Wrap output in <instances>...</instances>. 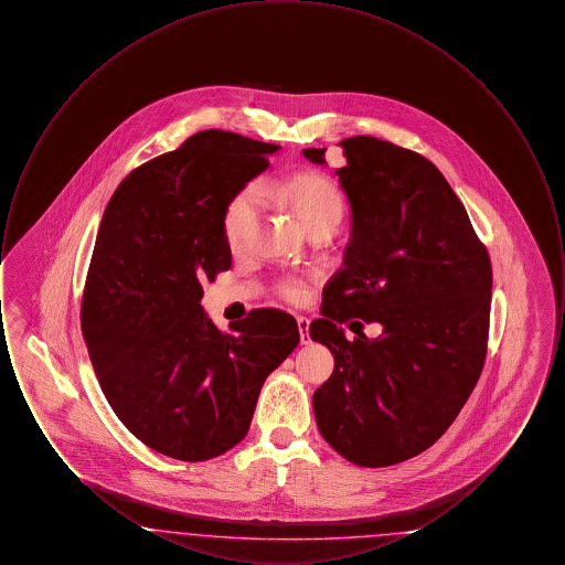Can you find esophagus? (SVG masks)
Here are the masks:
<instances>
[{"mask_svg": "<svg viewBox=\"0 0 565 565\" xmlns=\"http://www.w3.org/2000/svg\"><path fill=\"white\" fill-rule=\"evenodd\" d=\"M298 332H300V343L307 345L311 339H309V320L307 318H298Z\"/></svg>", "mask_w": 565, "mask_h": 565, "instance_id": "esophagus-1", "label": "esophagus"}]
</instances>
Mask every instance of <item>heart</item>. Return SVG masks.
<instances>
[{"label": "heart", "instance_id": "heart-1", "mask_svg": "<svg viewBox=\"0 0 565 565\" xmlns=\"http://www.w3.org/2000/svg\"><path fill=\"white\" fill-rule=\"evenodd\" d=\"M270 190L292 207L309 235L322 228L337 231L345 217V194L332 178L323 173H296L279 184H273ZM260 203L263 190L256 182L245 184L228 199L222 214V233L228 247L239 249L245 243ZM275 292L288 302H300L305 296V281L298 277H281L275 281Z\"/></svg>", "mask_w": 565, "mask_h": 565}]
</instances>
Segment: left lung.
I'll list each match as a JSON object with an SVG mask.
<instances>
[{
  "label": "left lung",
  "mask_w": 565,
  "mask_h": 565,
  "mask_svg": "<svg viewBox=\"0 0 565 565\" xmlns=\"http://www.w3.org/2000/svg\"><path fill=\"white\" fill-rule=\"evenodd\" d=\"M339 146L353 228L322 318L309 326L334 355L313 411L339 456L383 468L431 447L472 394L487 355L491 260L434 162L369 135ZM302 152L326 162V148ZM353 317L381 322L384 334L348 342L342 323Z\"/></svg>",
  "instance_id": "1"
}]
</instances>
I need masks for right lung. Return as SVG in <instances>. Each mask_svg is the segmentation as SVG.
Instances as JSON below:
<instances>
[{"label": "right lung", "instance_id": "obj_1", "mask_svg": "<svg viewBox=\"0 0 565 565\" xmlns=\"http://www.w3.org/2000/svg\"><path fill=\"white\" fill-rule=\"evenodd\" d=\"M275 143L201 131L139 164L102 217L82 292V337L109 406L162 456L205 461L242 443L265 379L295 351L292 316L254 309L222 332L203 281L231 269L228 199Z\"/></svg>", "mask_w": 565, "mask_h": 565}]
</instances>
